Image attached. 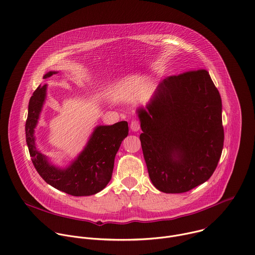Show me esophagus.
I'll use <instances>...</instances> for the list:
<instances>
[{
    "label": "esophagus",
    "instance_id": "1",
    "mask_svg": "<svg viewBox=\"0 0 255 255\" xmlns=\"http://www.w3.org/2000/svg\"><path fill=\"white\" fill-rule=\"evenodd\" d=\"M130 129L134 132L138 131L140 129V121L139 119H133L131 121V124H130Z\"/></svg>",
    "mask_w": 255,
    "mask_h": 255
}]
</instances>
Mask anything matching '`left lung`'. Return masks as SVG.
<instances>
[{
    "label": "left lung",
    "mask_w": 255,
    "mask_h": 255,
    "mask_svg": "<svg viewBox=\"0 0 255 255\" xmlns=\"http://www.w3.org/2000/svg\"><path fill=\"white\" fill-rule=\"evenodd\" d=\"M144 159L153 185L186 193L208 181L222 156V98L206 69L170 75L138 110Z\"/></svg>",
    "instance_id": "1"
}]
</instances>
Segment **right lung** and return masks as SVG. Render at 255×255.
I'll return each instance as SVG.
<instances>
[{
    "instance_id": "obj_1",
    "label": "right lung",
    "mask_w": 255,
    "mask_h": 255,
    "mask_svg": "<svg viewBox=\"0 0 255 255\" xmlns=\"http://www.w3.org/2000/svg\"><path fill=\"white\" fill-rule=\"evenodd\" d=\"M54 71L46 73L50 77ZM46 85H39L28 102L25 121V139L31 162L39 176L53 188L74 197L91 196L103 190L112 177L114 159L121 142L128 135V123L120 121L111 126H98L78 158L64 170L47 163L36 151L33 129L45 98Z\"/></svg>"
}]
</instances>
